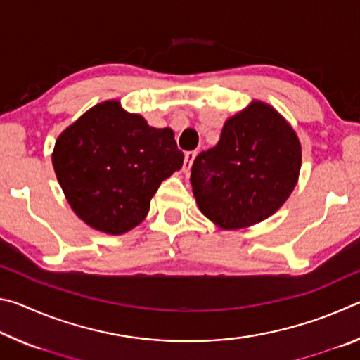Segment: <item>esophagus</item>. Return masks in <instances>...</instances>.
Masks as SVG:
<instances>
[{"mask_svg":"<svg viewBox=\"0 0 360 360\" xmlns=\"http://www.w3.org/2000/svg\"><path fill=\"white\" fill-rule=\"evenodd\" d=\"M195 155H197V152H186V155H184V165H182V172L184 173H188L191 172V167H192V163H193V160H195Z\"/></svg>","mask_w":360,"mask_h":360,"instance_id":"obj_1","label":"esophagus"}]
</instances>
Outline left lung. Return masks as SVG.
Wrapping results in <instances>:
<instances>
[{"label":"left lung","mask_w":360,"mask_h":360,"mask_svg":"<svg viewBox=\"0 0 360 360\" xmlns=\"http://www.w3.org/2000/svg\"><path fill=\"white\" fill-rule=\"evenodd\" d=\"M300 141L275 108L252 101L224 124L219 143L195 157L191 184L198 208L225 230L259 224L297 184Z\"/></svg>","instance_id":"1"}]
</instances>
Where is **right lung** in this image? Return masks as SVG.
<instances>
[{
  "label": "right lung",
  "mask_w": 360,
  "mask_h": 360,
  "mask_svg": "<svg viewBox=\"0 0 360 360\" xmlns=\"http://www.w3.org/2000/svg\"><path fill=\"white\" fill-rule=\"evenodd\" d=\"M184 154L169 129L149 127L119 101L89 109L58 136L52 165L72 211L92 229L122 235L148 216L158 186Z\"/></svg>",
  "instance_id": "1"
}]
</instances>
